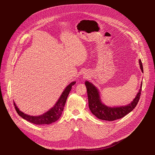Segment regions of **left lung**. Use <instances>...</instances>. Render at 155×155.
<instances>
[{
    "label": "left lung",
    "instance_id": "8db88e82",
    "mask_svg": "<svg viewBox=\"0 0 155 155\" xmlns=\"http://www.w3.org/2000/svg\"><path fill=\"white\" fill-rule=\"evenodd\" d=\"M139 62L141 71L143 73V65L140 59H139ZM84 84L87 90L88 104L91 113L99 119L105 121H114L120 119L133 110L139 101L142 86V82H141L137 95L130 104L122 106L111 107L107 106L103 103L100 91L92 83L86 81Z\"/></svg>",
    "mask_w": 155,
    "mask_h": 155
}]
</instances>
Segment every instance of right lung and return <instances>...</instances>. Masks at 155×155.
I'll return each instance as SVG.
<instances>
[{"label":"right lung","mask_w":155,"mask_h":155,"mask_svg":"<svg viewBox=\"0 0 155 155\" xmlns=\"http://www.w3.org/2000/svg\"><path fill=\"white\" fill-rule=\"evenodd\" d=\"M76 81L71 82L62 93L58 101L49 110L42 115L38 116H31L21 112L14 102V105L18 114L23 119L35 124H50L56 121L61 117L64 110V107L66 102L68 96L72 89V86L75 84Z\"/></svg>","instance_id":"add662e5"}]
</instances>
